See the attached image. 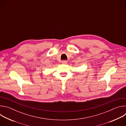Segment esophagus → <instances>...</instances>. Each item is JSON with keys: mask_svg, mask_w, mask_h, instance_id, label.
Masks as SVG:
<instances>
[{"mask_svg": "<svg viewBox=\"0 0 126 126\" xmlns=\"http://www.w3.org/2000/svg\"><path fill=\"white\" fill-rule=\"evenodd\" d=\"M62 63L63 64H66L67 63V61L66 60H63V61H62Z\"/></svg>", "mask_w": 126, "mask_h": 126, "instance_id": "obj_1", "label": "esophagus"}]
</instances>
